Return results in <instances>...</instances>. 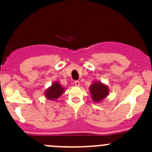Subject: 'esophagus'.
Returning a JSON list of instances; mask_svg holds the SVG:
<instances>
[{
  "label": "esophagus",
  "instance_id": "1",
  "mask_svg": "<svg viewBox=\"0 0 152 152\" xmlns=\"http://www.w3.org/2000/svg\"><path fill=\"white\" fill-rule=\"evenodd\" d=\"M74 85L76 86H77V87H79V85H80V83H79V81H75Z\"/></svg>",
  "mask_w": 152,
  "mask_h": 152
}]
</instances>
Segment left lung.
Returning <instances> with one entry per match:
<instances>
[{"label":"left lung","mask_w":152,"mask_h":152,"mask_svg":"<svg viewBox=\"0 0 152 152\" xmlns=\"http://www.w3.org/2000/svg\"><path fill=\"white\" fill-rule=\"evenodd\" d=\"M90 96L93 102L100 103L105 99L110 93V88L106 84L102 83L100 81H95L89 88Z\"/></svg>","instance_id":"obj_1"}]
</instances>
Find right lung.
<instances>
[{
	"label": "right lung",
	"mask_w": 152,
	"mask_h": 152,
	"mask_svg": "<svg viewBox=\"0 0 152 152\" xmlns=\"http://www.w3.org/2000/svg\"><path fill=\"white\" fill-rule=\"evenodd\" d=\"M65 90V88L62 87V85L59 82H53L51 85L45 90L44 95L48 100L55 102L63 94Z\"/></svg>",
	"instance_id": "1"
}]
</instances>
